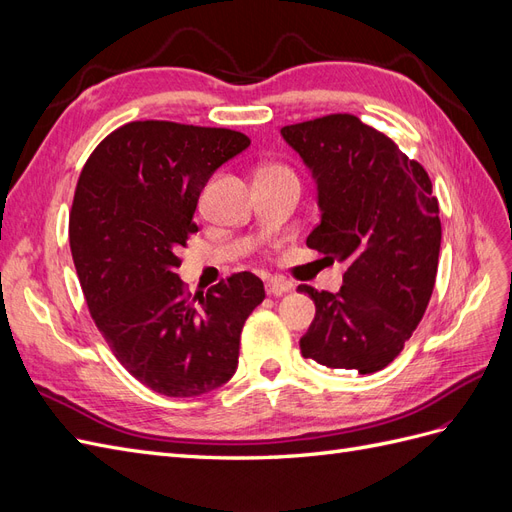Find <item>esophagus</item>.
Here are the masks:
<instances>
[{
	"label": "esophagus",
	"instance_id": "1",
	"mask_svg": "<svg viewBox=\"0 0 512 512\" xmlns=\"http://www.w3.org/2000/svg\"><path fill=\"white\" fill-rule=\"evenodd\" d=\"M294 286L290 282H286L284 277H271L267 282V294H273V297H282V294L290 292Z\"/></svg>",
	"mask_w": 512,
	"mask_h": 512
}]
</instances>
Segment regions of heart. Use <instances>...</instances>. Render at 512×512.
Returning <instances> with one entry per match:
<instances>
[{
  "label": "heart",
  "instance_id": "heart-1",
  "mask_svg": "<svg viewBox=\"0 0 512 512\" xmlns=\"http://www.w3.org/2000/svg\"><path fill=\"white\" fill-rule=\"evenodd\" d=\"M262 170H286L284 166H277V164H271V166H265Z\"/></svg>",
  "mask_w": 512,
  "mask_h": 512
}]
</instances>
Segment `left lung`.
<instances>
[{"label":"left lung","instance_id":"left-lung-1","mask_svg":"<svg viewBox=\"0 0 512 512\" xmlns=\"http://www.w3.org/2000/svg\"><path fill=\"white\" fill-rule=\"evenodd\" d=\"M318 185L307 247L342 262L339 292L299 286L316 303L305 359L374 374L393 363L429 305L442 241L431 179L389 136L335 113L282 128Z\"/></svg>","mask_w":512,"mask_h":512}]
</instances>
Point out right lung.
Returning <instances> with one entry per match:
<instances>
[{
	"label": "right lung",
	"instance_id": "obj_1",
	"mask_svg": "<svg viewBox=\"0 0 512 512\" xmlns=\"http://www.w3.org/2000/svg\"><path fill=\"white\" fill-rule=\"evenodd\" d=\"M250 147L226 128L132 121L85 162L70 211V250L87 307L117 361L166 397H198L235 374L241 329L262 280L232 273L188 292L175 269L198 232L209 177Z\"/></svg>",
	"mask_w": 512,
	"mask_h": 512
}]
</instances>
